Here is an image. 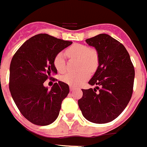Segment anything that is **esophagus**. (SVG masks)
<instances>
[{
	"instance_id": "esophagus-1",
	"label": "esophagus",
	"mask_w": 147,
	"mask_h": 147,
	"mask_svg": "<svg viewBox=\"0 0 147 147\" xmlns=\"http://www.w3.org/2000/svg\"><path fill=\"white\" fill-rule=\"evenodd\" d=\"M69 90H70V91H74V90H75V88L70 86V87H69Z\"/></svg>"
}]
</instances>
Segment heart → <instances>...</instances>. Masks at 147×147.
Listing matches in <instances>:
<instances>
[{
    "label": "heart",
    "mask_w": 147,
    "mask_h": 147,
    "mask_svg": "<svg viewBox=\"0 0 147 147\" xmlns=\"http://www.w3.org/2000/svg\"><path fill=\"white\" fill-rule=\"evenodd\" d=\"M67 56L80 59V67L83 68L78 72H68L64 75L62 80L64 83L72 86H79L87 80L90 75V70H95L98 64V53L94 49H90L87 46L75 43L67 49ZM55 68L59 72L66 69V64L62 53H57L53 59Z\"/></svg>",
    "instance_id": "b5f03b06"
}]
</instances>
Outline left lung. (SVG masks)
I'll return each mask as SVG.
<instances>
[{
	"label": "left lung",
	"mask_w": 147,
	"mask_h": 147,
	"mask_svg": "<svg viewBox=\"0 0 147 147\" xmlns=\"http://www.w3.org/2000/svg\"><path fill=\"white\" fill-rule=\"evenodd\" d=\"M86 42L98 53V68L88 82L96 86L82 89L83 96L78 100V105L88 121L109 123L118 117L131 100L135 77L134 65L125 46L107 34H99Z\"/></svg>",
	"instance_id": "obj_1"
}]
</instances>
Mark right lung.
Masks as SVG:
<instances>
[{
  "label": "right lung",
  "mask_w": 147,
  "mask_h": 147,
  "mask_svg": "<svg viewBox=\"0 0 147 147\" xmlns=\"http://www.w3.org/2000/svg\"><path fill=\"white\" fill-rule=\"evenodd\" d=\"M72 43L48 34H38L22 45L10 64L9 90L22 115L38 125L56 120L61 102L69 92V86L59 81L49 90L43 86L57 74L55 56Z\"/></svg>",
  "instance_id": "right-lung-1"
}]
</instances>
